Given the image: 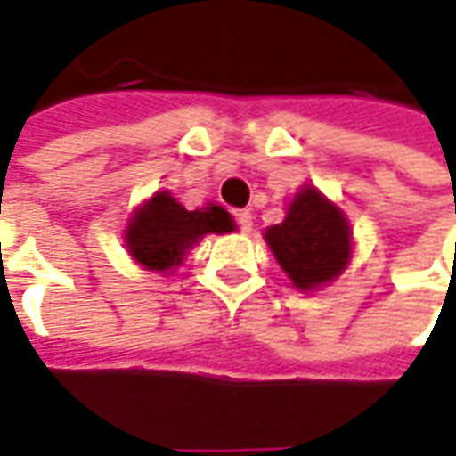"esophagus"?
I'll return each instance as SVG.
<instances>
[{
  "mask_svg": "<svg viewBox=\"0 0 456 456\" xmlns=\"http://www.w3.org/2000/svg\"><path fill=\"white\" fill-rule=\"evenodd\" d=\"M252 212L249 209H242V212H237V224H240V229H242L244 234H249L252 232Z\"/></svg>",
  "mask_w": 456,
  "mask_h": 456,
  "instance_id": "obj_1",
  "label": "esophagus"
}]
</instances>
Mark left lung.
Returning <instances> with one entry per match:
<instances>
[{
	"instance_id": "8db88e82",
	"label": "left lung",
	"mask_w": 456,
	"mask_h": 456,
	"mask_svg": "<svg viewBox=\"0 0 456 456\" xmlns=\"http://www.w3.org/2000/svg\"><path fill=\"white\" fill-rule=\"evenodd\" d=\"M265 242L300 292L330 285L354 257L348 216L313 183L300 186L280 224L265 229Z\"/></svg>"
}]
</instances>
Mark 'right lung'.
Returning <instances> with one entry per match:
<instances>
[{
    "mask_svg": "<svg viewBox=\"0 0 456 456\" xmlns=\"http://www.w3.org/2000/svg\"><path fill=\"white\" fill-rule=\"evenodd\" d=\"M237 224L219 204H207L189 212L171 191H153L128 216L123 232L126 252L138 267L168 275L186 259L189 249L207 234H227Z\"/></svg>",
    "mask_w": 456,
    "mask_h": 456,
    "instance_id": "1",
    "label": "right lung"
}]
</instances>
